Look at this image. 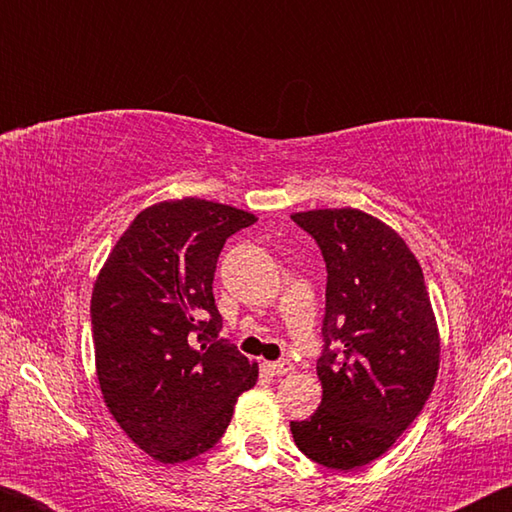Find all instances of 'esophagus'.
<instances>
[{
  "mask_svg": "<svg viewBox=\"0 0 512 512\" xmlns=\"http://www.w3.org/2000/svg\"><path fill=\"white\" fill-rule=\"evenodd\" d=\"M266 368L271 370L273 375L282 377V375H289V372H293V368H296V366H293L289 359H280V361H268Z\"/></svg>",
  "mask_w": 512,
  "mask_h": 512,
  "instance_id": "obj_1",
  "label": "esophagus"
}]
</instances>
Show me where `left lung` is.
Wrapping results in <instances>:
<instances>
[{"mask_svg": "<svg viewBox=\"0 0 512 512\" xmlns=\"http://www.w3.org/2000/svg\"><path fill=\"white\" fill-rule=\"evenodd\" d=\"M291 219L327 268L323 402L291 433L311 461L354 470L393 447L427 404L440 361L436 318L418 259L388 225L352 207Z\"/></svg>", "mask_w": 512, "mask_h": 512, "instance_id": "1", "label": "left lung"}]
</instances>
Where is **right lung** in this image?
Wrapping results in <instances>:
<instances>
[{"instance_id":"1","label":"right lung","mask_w":512,"mask_h":512,"mask_svg":"<svg viewBox=\"0 0 512 512\" xmlns=\"http://www.w3.org/2000/svg\"><path fill=\"white\" fill-rule=\"evenodd\" d=\"M257 219L237 207L183 198L135 216L92 291L97 377L110 413L160 463L219 443L257 363L219 339L214 271L225 239Z\"/></svg>"}]
</instances>
